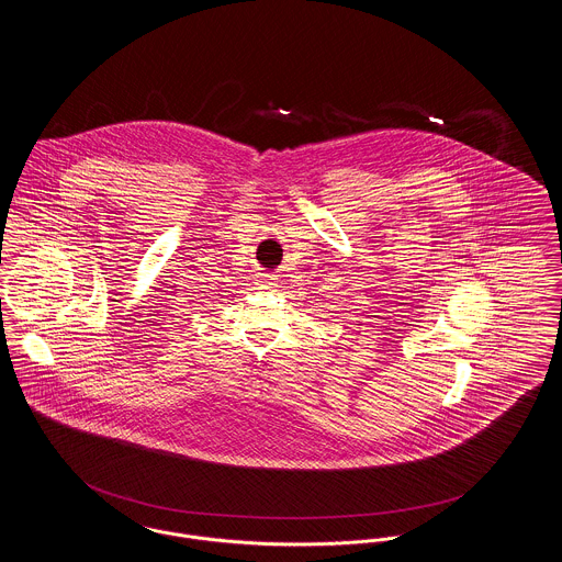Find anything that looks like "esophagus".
Returning a JSON list of instances; mask_svg holds the SVG:
<instances>
[{
    "instance_id": "34e87169",
    "label": "esophagus",
    "mask_w": 562,
    "mask_h": 562,
    "mask_svg": "<svg viewBox=\"0 0 562 562\" xmlns=\"http://www.w3.org/2000/svg\"><path fill=\"white\" fill-rule=\"evenodd\" d=\"M257 286H259L260 291H273L278 286V278L260 276L259 280H257Z\"/></svg>"
}]
</instances>
